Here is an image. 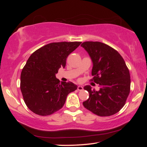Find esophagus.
Returning <instances> with one entry per match:
<instances>
[{"label": "esophagus", "mask_w": 147, "mask_h": 147, "mask_svg": "<svg viewBox=\"0 0 147 147\" xmlns=\"http://www.w3.org/2000/svg\"><path fill=\"white\" fill-rule=\"evenodd\" d=\"M78 91H82L83 90V87L81 86H78V88H77Z\"/></svg>", "instance_id": "esophagus-1"}]
</instances>
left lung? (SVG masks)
<instances>
[{
    "instance_id": "1",
    "label": "left lung",
    "mask_w": 147,
    "mask_h": 147,
    "mask_svg": "<svg viewBox=\"0 0 147 147\" xmlns=\"http://www.w3.org/2000/svg\"><path fill=\"white\" fill-rule=\"evenodd\" d=\"M93 62L92 80L100 86L99 91L86 86L89 93L83 102L86 109L98 116L117 113L124 106L130 91V76L124 59L117 51L98 41H86L81 45Z\"/></svg>"
}]
</instances>
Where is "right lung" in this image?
<instances>
[{
  "mask_svg": "<svg viewBox=\"0 0 147 147\" xmlns=\"http://www.w3.org/2000/svg\"><path fill=\"white\" fill-rule=\"evenodd\" d=\"M82 42H58L41 47L32 54L21 74V91L27 107L37 115H51L60 109L76 85L56 78L59 69Z\"/></svg>",
  "mask_w": 147,
  "mask_h": 147,
  "instance_id": "obj_1",
  "label": "right lung"
}]
</instances>
